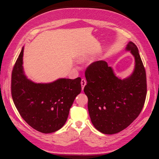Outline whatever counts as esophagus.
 Here are the masks:
<instances>
[{"instance_id":"obj_1","label":"esophagus","mask_w":159,"mask_h":159,"mask_svg":"<svg viewBox=\"0 0 159 159\" xmlns=\"http://www.w3.org/2000/svg\"><path fill=\"white\" fill-rule=\"evenodd\" d=\"M86 84H87V81H86V80L85 79H82L81 81V89H82V90L84 89V87L85 86Z\"/></svg>"}]
</instances>
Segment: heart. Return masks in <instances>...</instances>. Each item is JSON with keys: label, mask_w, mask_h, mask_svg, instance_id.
Instances as JSON below:
<instances>
[{"label": "heart", "mask_w": 159, "mask_h": 159, "mask_svg": "<svg viewBox=\"0 0 159 159\" xmlns=\"http://www.w3.org/2000/svg\"><path fill=\"white\" fill-rule=\"evenodd\" d=\"M86 57H87V56H86L85 54H84L82 56H81L80 57H79V60L80 61H84L86 59Z\"/></svg>", "instance_id": "b5f03b06"}]
</instances>
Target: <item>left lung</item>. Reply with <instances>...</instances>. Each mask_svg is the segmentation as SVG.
<instances>
[{
  "label": "left lung",
  "instance_id": "1",
  "mask_svg": "<svg viewBox=\"0 0 159 159\" xmlns=\"http://www.w3.org/2000/svg\"><path fill=\"white\" fill-rule=\"evenodd\" d=\"M126 50L134 57L132 74L121 79L105 61L91 64L85 71L88 107L92 124L103 134L117 133L131 125L145 104L146 72L137 46L129 42Z\"/></svg>",
  "mask_w": 159,
  "mask_h": 159
}]
</instances>
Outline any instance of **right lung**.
<instances>
[{
    "instance_id": "obj_1",
    "label": "right lung",
    "mask_w": 159,
    "mask_h": 159,
    "mask_svg": "<svg viewBox=\"0 0 159 159\" xmlns=\"http://www.w3.org/2000/svg\"><path fill=\"white\" fill-rule=\"evenodd\" d=\"M22 47L12 72L11 93L23 119L43 133L55 132L64 125L76 96L80 93L81 78H60L47 84L34 83L23 68Z\"/></svg>"
}]
</instances>
